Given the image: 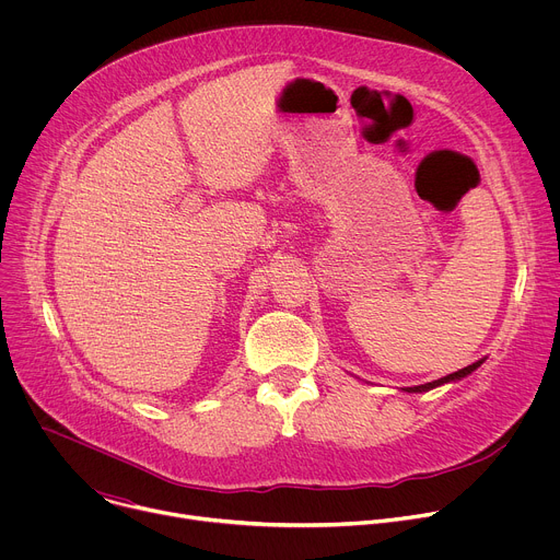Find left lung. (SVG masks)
Segmentation results:
<instances>
[{
	"label": "left lung",
	"instance_id": "8db88e82",
	"mask_svg": "<svg viewBox=\"0 0 560 560\" xmlns=\"http://www.w3.org/2000/svg\"><path fill=\"white\" fill-rule=\"evenodd\" d=\"M481 363H483V361H476V363H471V365H467V368H463V370H458V372H454V374H447V376H443V378H436V381H432V383L415 385V387H404V389H406V392H428V389H432V387H439V385H443V383H450V381H456V378H463V376L471 374Z\"/></svg>",
	"mask_w": 560,
	"mask_h": 560
}]
</instances>
